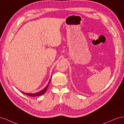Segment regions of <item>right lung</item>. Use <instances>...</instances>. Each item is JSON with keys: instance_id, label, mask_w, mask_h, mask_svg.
Segmentation results:
<instances>
[{"instance_id": "right-lung-1", "label": "right lung", "mask_w": 124, "mask_h": 124, "mask_svg": "<svg viewBox=\"0 0 124 124\" xmlns=\"http://www.w3.org/2000/svg\"><path fill=\"white\" fill-rule=\"evenodd\" d=\"M51 78H52V76L51 77L50 80L49 82H48V84H47V85L46 86V87H45V88H44V89H43L42 90H41V91H40V92H37V93H25V92H22V91H21V92L22 93H23L24 94H25V95H27V96H31V97H37V96H39L42 95H43L44 93H46V91L47 88V87H48V84H50V82H51Z\"/></svg>"}]
</instances>
